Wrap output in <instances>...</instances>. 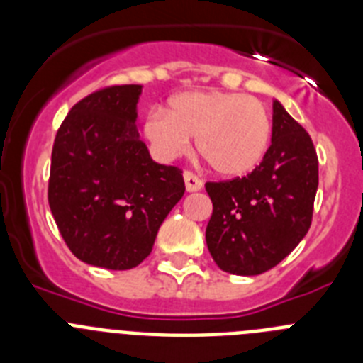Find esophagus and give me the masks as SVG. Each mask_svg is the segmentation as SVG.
I'll return each instance as SVG.
<instances>
[{"instance_id": "esophagus-1", "label": "esophagus", "mask_w": 363, "mask_h": 363, "mask_svg": "<svg viewBox=\"0 0 363 363\" xmlns=\"http://www.w3.org/2000/svg\"><path fill=\"white\" fill-rule=\"evenodd\" d=\"M184 179H185V189H187V192H196L203 187V182H201L196 174H192L191 171L184 172Z\"/></svg>"}]
</instances>
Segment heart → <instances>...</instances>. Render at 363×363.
<instances>
[{"instance_id":"heart-1","label":"heart","mask_w":363,"mask_h":363,"mask_svg":"<svg viewBox=\"0 0 363 363\" xmlns=\"http://www.w3.org/2000/svg\"><path fill=\"white\" fill-rule=\"evenodd\" d=\"M143 130L160 158H178L196 138L198 150L218 174L238 178L265 158L272 123L265 105L251 96L187 91L171 98L169 114L150 111Z\"/></svg>"}]
</instances>
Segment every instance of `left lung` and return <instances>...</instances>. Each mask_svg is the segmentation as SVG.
I'll list each match as a JSON object with an SVG mask.
<instances>
[{"label": "left lung", "mask_w": 363, "mask_h": 363, "mask_svg": "<svg viewBox=\"0 0 363 363\" xmlns=\"http://www.w3.org/2000/svg\"><path fill=\"white\" fill-rule=\"evenodd\" d=\"M318 189V156L306 129L272 101V136L251 174L209 182L213 216L207 247L221 271L256 277L278 265L303 240Z\"/></svg>", "instance_id": "8db88e82"}]
</instances>
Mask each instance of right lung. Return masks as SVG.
I'll list each match as a JSON object with an SVG mask.
<instances>
[{"instance_id": "obj_1", "label": "right lung", "mask_w": 363, "mask_h": 363, "mask_svg": "<svg viewBox=\"0 0 363 363\" xmlns=\"http://www.w3.org/2000/svg\"><path fill=\"white\" fill-rule=\"evenodd\" d=\"M142 85H114L74 105L52 147L49 205L63 240L89 265L127 271L150 255L182 200L178 167L160 165L138 133Z\"/></svg>"}]
</instances>
